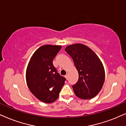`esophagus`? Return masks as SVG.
<instances>
[{
    "mask_svg": "<svg viewBox=\"0 0 126 126\" xmlns=\"http://www.w3.org/2000/svg\"><path fill=\"white\" fill-rule=\"evenodd\" d=\"M65 78H66L67 79H68V74H67L65 75Z\"/></svg>",
    "mask_w": 126,
    "mask_h": 126,
    "instance_id": "34e87169",
    "label": "esophagus"
}]
</instances>
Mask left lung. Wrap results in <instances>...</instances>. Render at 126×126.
<instances>
[{
    "instance_id": "left-lung-1",
    "label": "left lung",
    "mask_w": 126,
    "mask_h": 126,
    "mask_svg": "<svg viewBox=\"0 0 126 126\" xmlns=\"http://www.w3.org/2000/svg\"><path fill=\"white\" fill-rule=\"evenodd\" d=\"M73 59L78 72V82L73 85L75 94L81 99L93 98L101 90L105 80L103 63L92 50L82 44H74L65 48Z\"/></svg>"
}]
</instances>
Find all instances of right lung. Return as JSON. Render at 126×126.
<instances>
[{"label": "right lung", "mask_w": 126, "mask_h": 126, "mask_svg": "<svg viewBox=\"0 0 126 126\" xmlns=\"http://www.w3.org/2000/svg\"><path fill=\"white\" fill-rule=\"evenodd\" d=\"M61 46L44 45L35 51L31 57L26 72V80L32 93L40 101L54 102L66 79L57 72L53 59Z\"/></svg>", "instance_id": "1"}]
</instances>
